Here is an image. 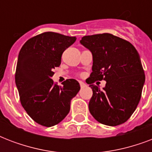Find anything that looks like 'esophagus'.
<instances>
[{
    "mask_svg": "<svg viewBox=\"0 0 152 152\" xmlns=\"http://www.w3.org/2000/svg\"><path fill=\"white\" fill-rule=\"evenodd\" d=\"M80 85L81 88H84V87H86V83H83V82H82V81H80Z\"/></svg>",
    "mask_w": 152,
    "mask_h": 152,
    "instance_id": "esophagus-1",
    "label": "esophagus"
}]
</instances>
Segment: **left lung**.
<instances>
[{"label": "left lung", "mask_w": 152, "mask_h": 152, "mask_svg": "<svg viewBox=\"0 0 152 152\" xmlns=\"http://www.w3.org/2000/svg\"><path fill=\"white\" fill-rule=\"evenodd\" d=\"M80 43L93 56L90 113L103 125L125 123L137 109L145 82L139 53L129 42L109 33L84 36ZM102 79L107 81L103 90L92 84Z\"/></svg>", "instance_id": "1"}]
</instances>
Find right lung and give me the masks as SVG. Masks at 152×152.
<instances>
[{"instance_id":"obj_1","label":"right lung","mask_w":152,"mask_h":152,"mask_svg":"<svg viewBox=\"0 0 152 152\" xmlns=\"http://www.w3.org/2000/svg\"><path fill=\"white\" fill-rule=\"evenodd\" d=\"M76 37L44 32L28 39L18 57L15 80L21 105L38 124L51 127L61 122L70 110V102L80 89L73 79L57 86L51 77L61 61L62 53Z\"/></svg>"}]
</instances>
